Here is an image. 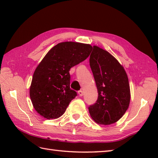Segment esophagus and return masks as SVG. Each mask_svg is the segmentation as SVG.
Masks as SVG:
<instances>
[{"label": "esophagus", "mask_w": 158, "mask_h": 158, "mask_svg": "<svg viewBox=\"0 0 158 158\" xmlns=\"http://www.w3.org/2000/svg\"><path fill=\"white\" fill-rule=\"evenodd\" d=\"M78 93H79V95L81 96H81H83V95H84V92H83V90H79Z\"/></svg>", "instance_id": "obj_1"}]
</instances>
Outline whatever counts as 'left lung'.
Returning a JSON list of instances; mask_svg holds the SVG:
<instances>
[{"mask_svg": "<svg viewBox=\"0 0 158 158\" xmlns=\"http://www.w3.org/2000/svg\"><path fill=\"white\" fill-rule=\"evenodd\" d=\"M89 62L98 92L97 101L89 107L90 116L98 124L114 123L130 105L127 74L113 56L97 46H93Z\"/></svg>", "mask_w": 158, "mask_h": 158, "instance_id": "1", "label": "left lung"}]
</instances>
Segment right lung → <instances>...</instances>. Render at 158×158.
<instances>
[{"label": "right lung", "mask_w": 158, "mask_h": 158, "mask_svg": "<svg viewBox=\"0 0 158 158\" xmlns=\"http://www.w3.org/2000/svg\"><path fill=\"white\" fill-rule=\"evenodd\" d=\"M90 44L74 42L52 48L34 72L30 97L35 109L45 118H58L77 95L69 86V69L89 56Z\"/></svg>", "instance_id": "add662e5"}]
</instances>
